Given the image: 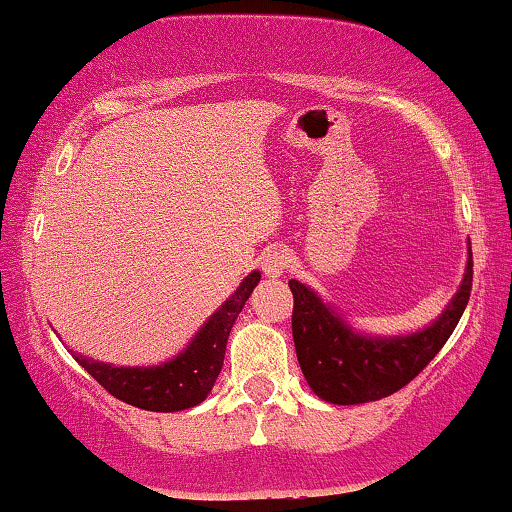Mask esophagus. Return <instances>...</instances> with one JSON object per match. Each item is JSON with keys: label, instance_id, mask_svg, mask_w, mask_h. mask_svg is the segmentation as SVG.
<instances>
[{"label": "esophagus", "instance_id": "34e87169", "mask_svg": "<svg viewBox=\"0 0 512 512\" xmlns=\"http://www.w3.org/2000/svg\"><path fill=\"white\" fill-rule=\"evenodd\" d=\"M288 265H290V258H288L286 251L279 249V247L267 249L265 254H263V258H261L263 272L267 276H272V279H276V276H281L283 272H286Z\"/></svg>", "mask_w": 512, "mask_h": 512}]
</instances>
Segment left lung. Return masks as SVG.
Instances as JSON below:
<instances>
[{
  "instance_id": "left-lung-1",
  "label": "left lung",
  "mask_w": 512,
  "mask_h": 512,
  "mask_svg": "<svg viewBox=\"0 0 512 512\" xmlns=\"http://www.w3.org/2000/svg\"><path fill=\"white\" fill-rule=\"evenodd\" d=\"M472 251L460 290L429 329L399 338H367L349 329L311 288L288 281L295 297L292 338L308 385L331 404H367L395 395L431 363L465 313L474 276Z\"/></svg>"
}]
</instances>
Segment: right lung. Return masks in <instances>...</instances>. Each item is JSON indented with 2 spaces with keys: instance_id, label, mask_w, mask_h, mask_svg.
<instances>
[{
  "instance_id": "right-lung-1",
  "label": "right lung",
  "mask_w": 512,
  "mask_h": 512,
  "mask_svg": "<svg viewBox=\"0 0 512 512\" xmlns=\"http://www.w3.org/2000/svg\"><path fill=\"white\" fill-rule=\"evenodd\" d=\"M261 281V272H251L240 288L224 301L220 311L195 335L188 349L158 367H113L97 360L74 356V360L115 399L136 408L174 413L201 404L222 370L226 340L231 326Z\"/></svg>"
}]
</instances>
